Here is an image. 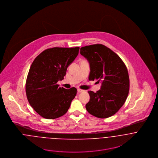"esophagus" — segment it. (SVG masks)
I'll use <instances>...</instances> for the list:
<instances>
[{"label": "esophagus", "mask_w": 158, "mask_h": 158, "mask_svg": "<svg viewBox=\"0 0 158 158\" xmlns=\"http://www.w3.org/2000/svg\"><path fill=\"white\" fill-rule=\"evenodd\" d=\"M77 91H78V92H84L85 90H82V89H78Z\"/></svg>", "instance_id": "1"}]
</instances>
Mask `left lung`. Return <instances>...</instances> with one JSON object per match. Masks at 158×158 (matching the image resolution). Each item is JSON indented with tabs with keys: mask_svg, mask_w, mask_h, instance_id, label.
Wrapping results in <instances>:
<instances>
[{
	"mask_svg": "<svg viewBox=\"0 0 158 158\" xmlns=\"http://www.w3.org/2000/svg\"><path fill=\"white\" fill-rule=\"evenodd\" d=\"M80 54L90 65L89 80L101 81L100 89L89 90L90 100L86 105L88 112L100 118L110 117L125 103L130 89L127 68L122 59L102 44L82 47Z\"/></svg>",
	"mask_w": 158,
	"mask_h": 158,
	"instance_id": "8db88e82",
	"label": "left lung"
}]
</instances>
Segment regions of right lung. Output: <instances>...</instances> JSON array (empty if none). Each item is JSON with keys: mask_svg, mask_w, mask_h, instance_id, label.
Wrapping results in <instances>:
<instances>
[{"mask_svg": "<svg viewBox=\"0 0 158 158\" xmlns=\"http://www.w3.org/2000/svg\"><path fill=\"white\" fill-rule=\"evenodd\" d=\"M80 47H53L41 52L32 63L26 80L28 101L33 110L47 119L67 113L77 90L59 87L57 82L78 54Z\"/></svg>", "mask_w": 158, "mask_h": 158, "instance_id": "obj_1", "label": "right lung"}]
</instances>
